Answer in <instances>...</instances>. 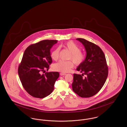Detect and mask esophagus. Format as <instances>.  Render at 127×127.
Segmentation results:
<instances>
[{"mask_svg": "<svg viewBox=\"0 0 127 127\" xmlns=\"http://www.w3.org/2000/svg\"><path fill=\"white\" fill-rule=\"evenodd\" d=\"M66 75V74L64 73H60V75L61 76H63V75Z\"/></svg>", "mask_w": 127, "mask_h": 127, "instance_id": "1", "label": "esophagus"}]
</instances>
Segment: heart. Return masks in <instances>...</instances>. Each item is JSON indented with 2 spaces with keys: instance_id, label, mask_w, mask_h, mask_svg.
I'll return each instance as SVG.
<instances>
[{
  "instance_id": "1",
  "label": "heart",
  "mask_w": 127,
  "mask_h": 127,
  "mask_svg": "<svg viewBox=\"0 0 127 127\" xmlns=\"http://www.w3.org/2000/svg\"><path fill=\"white\" fill-rule=\"evenodd\" d=\"M63 46L71 52L69 59L72 60L75 64H80L85 60V55L81 52V47L74 42L72 41H67L63 44ZM59 52V48H55L51 52V57L53 60H56L58 59ZM73 62L71 61H60L53 65V69L55 71L63 73L68 72L73 67Z\"/></svg>"
}]
</instances>
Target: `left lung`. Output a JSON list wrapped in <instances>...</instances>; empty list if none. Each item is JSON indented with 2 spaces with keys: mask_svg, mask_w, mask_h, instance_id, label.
Segmentation results:
<instances>
[{
  "mask_svg": "<svg viewBox=\"0 0 127 127\" xmlns=\"http://www.w3.org/2000/svg\"><path fill=\"white\" fill-rule=\"evenodd\" d=\"M76 39L84 45L87 55L76 69L82 74H73L72 90L79 96L89 98L102 88L108 75V67L105 54L100 47L84 38Z\"/></svg>",
  "mask_w": 127,
  "mask_h": 127,
  "instance_id": "8db88e82",
  "label": "left lung"
}]
</instances>
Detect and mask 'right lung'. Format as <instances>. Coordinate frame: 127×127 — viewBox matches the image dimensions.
Masks as SVG:
<instances>
[{
	"mask_svg": "<svg viewBox=\"0 0 127 127\" xmlns=\"http://www.w3.org/2000/svg\"><path fill=\"white\" fill-rule=\"evenodd\" d=\"M57 40H43L29 46L25 50L18 73L23 87L30 95L43 98L54 90L58 72H45L52 62L50 49Z\"/></svg>",
	"mask_w": 127,
	"mask_h": 127,
	"instance_id": "1",
	"label": "right lung"
}]
</instances>
